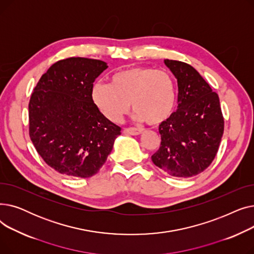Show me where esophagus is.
Segmentation results:
<instances>
[{"label": "esophagus", "mask_w": 254, "mask_h": 254, "mask_svg": "<svg viewBox=\"0 0 254 254\" xmlns=\"http://www.w3.org/2000/svg\"><path fill=\"white\" fill-rule=\"evenodd\" d=\"M142 131H143L142 128H136V127H127L124 129V132H126V134L132 135V136L140 135Z\"/></svg>", "instance_id": "obj_1"}]
</instances>
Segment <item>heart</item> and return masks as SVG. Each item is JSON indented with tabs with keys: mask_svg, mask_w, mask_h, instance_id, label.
<instances>
[{
	"mask_svg": "<svg viewBox=\"0 0 254 254\" xmlns=\"http://www.w3.org/2000/svg\"><path fill=\"white\" fill-rule=\"evenodd\" d=\"M90 97L98 110L112 123L123 119L131 103L136 120L156 126L174 112L177 85L174 77L166 70L132 66L115 73L110 84H93Z\"/></svg>",
	"mask_w": 254,
	"mask_h": 254,
	"instance_id": "heart-1",
	"label": "heart"
}]
</instances>
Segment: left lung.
Returning a JSON list of instances; mask_svg holds the SVG:
<instances>
[{"instance_id": "obj_1", "label": "left lung", "mask_w": 254, "mask_h": 254, "mask_svg": "<svg viewBox=\"0 0 254 254\" xmlns=\"http://www.w3.org/2000/svg\"><path fill=\"white\" fill-rule=\"evenodd\" d=\"M178 83L177 111L159 125L161 146L153 164L173 177L189 178L214 159L223 135L219 98L190 64L165 60Z\"/></svg>"}]
</instances>
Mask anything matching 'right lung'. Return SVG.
<instances>
[{"label": "right lung", "mask_w": 254, "mask_h": 254, "mask_svg": "<svg viewBox=\"0 0 254 254\" xmlns=\"http://www.w3.org/2000/svg\"><path fill=\"white\" fill-rule=\"evenodd\" d=\"M108 65L103 61L70 58L53 64L29 104L30 137L44 162L61 174L88 178L97 174L120 135L91 101L96 78Z\"/></svg>", "instance_id": "obj_1"}]
</instances>
